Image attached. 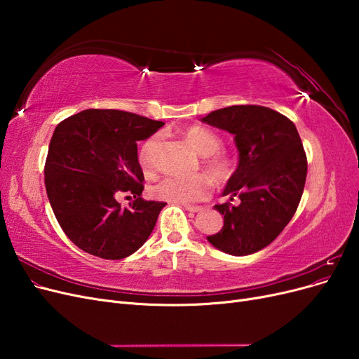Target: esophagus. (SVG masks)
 <instances>
[{
  "instance_id": "esophagus-1",
  "label": "esophagus",
  "mask_w": 359,
  "mask_h": 359,
  "mask_svg": "<svg viewBox=\"0 0 359 359\" xmlns=\"http://www.w3.org/2000/svg\"><path fill=\"white\" fill-rule=\"evenodd\" d=\"M184 208H186V210L190 211V212H198V211L202 210L201 206H196V205H184Z\"/></svg>"
}]
</instances>
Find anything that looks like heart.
I'll return each mask as SVG.
<instances>
[{
  "label": "heart",
  "instance_id": "heart-1",
  "mask_svg": "<svg viewBox=\"0 0 359 359\" xmlns=\"http://www.w3.org/2000/svg\"><path fill=\"white\" fill-rule=\"evenodd\" d=\"M184 139L191 145V148L202 156L205 169L217 182L229 181L236 169V160L226 151H222V137L214 130L203 126H193L184 132ZM157 142L153 136L142 144L139 149V163L145 172L153 170L151 166V156ZM211 182L210 180L198 175L191 178L166 177L160 180L156 186L151 187V194L160 201H168L173 203H194L210 196Z\"/></svg>",
  "mask_w": 359,
  "mask_h": 359
}]
</instances>
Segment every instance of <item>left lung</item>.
<instances>
[{"label": "left lung", "mask_w": 359, "mask_h": 359, "mask_svg": "<svg viewBox=\"0 0 359 359\" xmlns=\"http://www.w3.org/2000/svg\"><path fill=\"white\" fill-rule=\"evenodd\" d=\"M202 121L235 135L240 151V165L223 196H238L241 203L214 206L224 224L208 241L232 256L256 253L283 232L299 205L307 156L298 130L287 116L257 104L224 107Z\"/></svg>", "instance_id": "left-lung-1"}]
</instances>
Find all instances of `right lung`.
Returning a JSON list of instances; mask_svg holds the SVG:
<instances>
[{"instance_id": "obj_1", "label": "right lung", "mask_w": 359, "mask_h": 359, "mask_svg": "<svg viewBox=\"0 0 359 359\" xmlns=\"http://www.w3.org/2000/svg\"><path fill=\"white\" fill-rule=\"evenodd\" d=\"M165 124L116 109H86L57 126L45 163V186L61 229L93 256L118 260L153 232L165 202L144 201L137 140ZM121 194L135 201L121 209Z\"/></svg>"}]
</instances>
